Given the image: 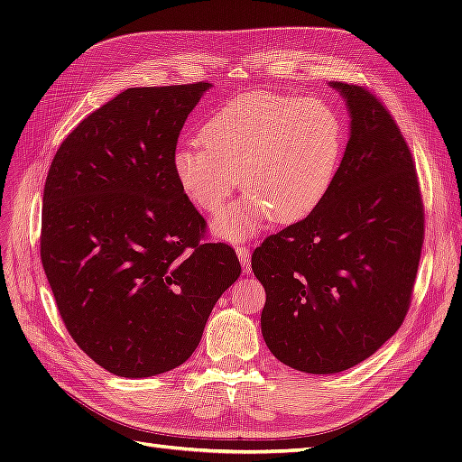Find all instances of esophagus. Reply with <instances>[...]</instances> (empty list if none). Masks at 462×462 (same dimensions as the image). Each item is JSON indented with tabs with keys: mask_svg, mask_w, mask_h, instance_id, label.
Returning <instances> with one entry per match:
<instances>
[{
	"mask_svg": "<svg viewBox=\"0 0 462 462\" xmlns=\"http://www.w3.org/2000/svg\"><path fill=\"white\" fill-rule=\"evenodd\" d=\"M235 250H236V256H239V260H241V263H243L245 272L248 273V272H250V250H248V246L236 245Z\"/></svg>",
	"mask_w": 462,
	"mask_h": 462,
	"instance_id": "esophagus-1",
	"label": "esophagus"
}]
</instances>
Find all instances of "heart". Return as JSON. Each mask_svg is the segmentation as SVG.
<instances>
[{
    "mask_svg": "<svg viewBox=\"0 0 462 462\" xmlns=\"http://www.w3.org/2000/svg\"><path fill=\"white\" fill-rule=\"evenodd\" d=\"M200 144L173 152V173L187 199L218 214L238 183L249 192L216 219L214 231L241 241L270 216H309L326 197L343 153V125L318 97L248 92L223 104L200 129Z\"/></svg>",
    "mask_w": 462,
    "mask_h": 462,
    "instance_id": "obj_1",
    "label": "heart"
}]
</instances>
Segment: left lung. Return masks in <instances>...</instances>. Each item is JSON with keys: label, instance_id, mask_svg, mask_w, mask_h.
<instances>
[{"label": "left lung", "instance_id": "left-lung-1", "mask_svg": "<svg viewBox=\"0 0 462 462\" xmlns=\"http://www.w3.org/2000/svg\"><path fill=\"white\" fill-rule=\"evenodd\" d=\"M351 138L333 183L304 219L253 254L265 289L262 335L283 365L335 374L372 356L409 312L424 245L411 148L372 90L335 80Z\"/></svg>", "mask_w": 462, "mask_h": 462}]
</instances>
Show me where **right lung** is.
<instances>
[{"label":"right lung","mask_w":462,"mask_h":462,"mask_svg":"<svg viewBox=\"0 0 462 462\" xmlns=\"http://www.w3.org/2000/svg\"><path fill=\"white\" fill-rule=\"evenodd\" d=\"M209 82L127 88L67 134L50 165L40 258L60 316L96 365L121 377L170 372L194 353L241 275L206 243L173 152Z\"/></svg>","instance_id":"add662e5"}]
</instances>
